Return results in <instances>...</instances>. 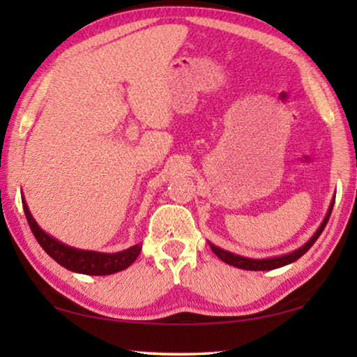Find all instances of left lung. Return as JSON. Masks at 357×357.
<instances>
[{
	"label": "left lung",
	"instance_id": "1",
	"mask_svg": "<svg viewBox=\"0 0 357 357\" xmlns=\"http://www.w3.org/2000/svg\"><path fill=\"white\" fill-rule=\"evenodd\" d=\"M334 202L335 200H332V204H331V208H329L328 215H326V219L321 223V227L318 228V231L313 234L309 243H307L305 245H302L301 249L294 250L293 253H288V255L275 257V258H268V259H252V258H244V257L234 255V253H229L227 250L219 249V247H215L213 244H209V245H211V249H213V252L215 253V255L222 259V261H225V263L231 264V266H236V268H241V269H247V271H271V269H275V268H282V266L289 264V263L296 261V259H299L307 250L310 249L313 244H315V241L319 238V234L323 233L326 223H328V220H329L331 213H332V208H334Z\"/></svg>",
	"mask_w": 357,
	"mask_h": 357
}]
</instances>
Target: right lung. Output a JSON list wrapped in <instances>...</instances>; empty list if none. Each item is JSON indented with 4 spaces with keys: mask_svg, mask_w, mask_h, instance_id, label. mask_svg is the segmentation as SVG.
I'll return each mask as SVG.
<instances>
[{
    "mask_svg": "<svg viewBox=\"0 0 357 357\" xmlns=\"http://www.w3.org/2000/svg\"><path fill=\"white\" fill-rule=\"evenodd\" d=\"M22 203L34 238L38 239L42 249L66 269L88 275H108L129 268V266L135 261L137 257L140 255L142 244H135L134 247H130V249L118 253H98L72 249V247L58 243L56 239H53L52 236H48L47 233L42 231L38 223L33 219L31 213H29L25 200Z\"/></svg>",
    "mask_w": 357,
    "mask_h": 357,
    "instance_id": "1",
    "label": "right lung"
}]
</instances>
